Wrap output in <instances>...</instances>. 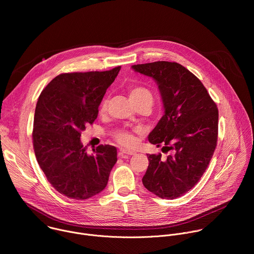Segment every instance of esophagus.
<instances>
[{"label":"esophagus","instance_id":"obj_1","mask_svg":"<svg viewBox=\"0 0 254 254\" xmlns=\"http://www.w3.org/2000/svg\"><path fill=\"white\" fill-rule=\"evenodd\" d=\"M132 155H134L133 152H129V151H127V150H124V149H121L120 153H119V156L122 157V158H126L127 156H132Z\"/></svg>","mask_w":254,"mask_h":254}]
</instances>
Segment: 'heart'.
I'll list each match as a JSON object with an SVG mask.
<instances>
[{
	"label": "heart",
	"mask_w": 254,
	"mask_h": 254,
	"mask_svg": "<svg viewBox=\"0 0 254 254\" xmlns=\"http://www.w3.org/2000/svg\"><path fill=\"white\" fill-rule=\"evenodd\" d=\"M128 97L133 105L138 103H143V104H148L149 106H152L154 103V95L152 91L143 86H134L130 88L128 91ZM106 108H107V100L104 99L100 104L99 113L104 114ZM114 137L124 147H130L134 141L133 134L130 131L126 129L116 130L114 132Z\"/></svg>",
	"instance_id": "heart-1"
}]
</instances>
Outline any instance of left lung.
Instances as JSON below:
<instances>
[{
	"label": "left lung",
	"mask_w": 254,
	"mask_h": 254,
	"mask_svg": "<svg viewBox=\"0 0 254 254\" xmlns=\"http://www.w3.org/2000/svg\"><path fill=\"white\" fill-rule=\"evenodd\" d=\"M158 84L165 114L149 134V141L164 152L147 155L148 170L142 184L163 199H176L189 192L201 179L212 159L218 136V110L203 83L176 62L157 61L132 65Z\"/></svg>",
	"instance_id": "1"
}]
</instances>
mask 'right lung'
Returning <instances> with one entry per match:
<instances>
[{
	"label": "right lung",
	"mask_w": 254,
	"mask_h": 254,
	"mask_svg": "<svg viewBox=\"0 0 254 254\" xmlns=\"http://www.w3.org/2000/svg\"><path fill=\"white\" fill-rule=\"evenodd\" d=\"M121 66L107 71L62 73L52 79L36 104L33 147L48 182L70 199L100 193L118 161L117 148L100 144L92 155L81 143V131L96 120L98 106Z\"/></svg>",
	"instance_id": "right-lung-1"
}]
</instances>
